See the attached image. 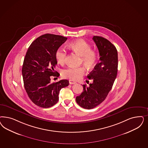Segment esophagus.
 I'll return each mask as SVG.
<instances>
[{
	"label": "esophagus",
	"mask_w": 148,
	"mask_h": 148,
	"mask_svg": "<svg viewBox=\"0 0 148 148\" xmlns=\"http://www.w3.org/2000/svg\"><path fill=\"white\" fill-rule=\"evenodd\" d=\"M69 83H70V84H75L76 83V82L75 81H73V80H71V79H70V80H69Z\"/></svg>",
	"instance_id": "34e87169"
}]
</instances>
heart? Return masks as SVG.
<instances>
[{
    "mask_svg": "<svg viewBox=\"0 0 148 148\" xmlns=\"http://www.w3.org/2000/svg\"><path fill=\"white\" fill-rule=\"evenodd\" d=\"M69 47L77 54L81 56L82 62L89 69H92L97 62V54L91 49L90 45L82 39H79L69 45ZM56 59L58 63L63 65L66 60L67 52L63 47L59 48L56 52ZM86 71L84 66L68 67L64 69L62 74L63 77L72 80H77L81 78Z\"/></svg>",
    "mask_w": 148,
    "mask_h": 148,
    "instance_id": "1",
    "label": "heart"
}]
</instances>
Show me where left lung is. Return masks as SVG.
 I'll return each mask as SVG.
<instances>
[{"instance_id":"8db88e82","label":"left lung","mask_w":148,"mask_h":148,"mask_svg":"<svg viewBox=\"0 0 148 148\" xmlns=\"http://www.w3.org/2000/svg\"><path fill=\"white\" fill-rule=\"evenodd\" d=\"M100 54V62L88 75L92 83L89 86L83 85V91L76 98L81 107L90 110L102 103L108 95L117 75L118 58L116 48L106 38L94 36Z\"/></svg>"}]
</instances>
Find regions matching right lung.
<instances>
[{
  "label": "right lung",
  "instance_id": "add662e5",
  "mask_svg": "<svg viewBox=\"0 0 148 148\" xmlns=\"http://www.w3.org/2000/svg\"><path fill=\"white\" fill-rule=\"evenodd\" d=\"M67 38L44 34L34 41L26 53L22 70L24 88L30 99L40 107L47 108L56 105L60 90L69 84L67 79L51 83V76L60 75L54 70L57 64L55 54Z\"/></svg>",
  "mask_w": 148,
  "mask_h": 148
}]
</instances>
